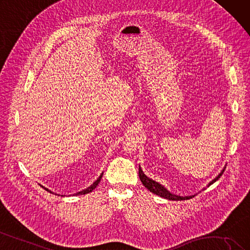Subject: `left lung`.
I'll return each mask as SVG.
<instances>
[{"mask_svg": "<svg viewBox=\"0 0 250 250\" xmlns=\"http://www.w3.org/2000/svg\"><path fill=\"white\" fill-rule=\"evenodd\" d=\"M225 168H226V167H224V169H225ZM224 169L222 170L212 181L209 182L207 186H210L211 184L214 183L215 181L219 180L221 175L223 174ZM139 177H140V180H141V182H142V184H143V185L147 188L148 190H149V191L152 192V193H154V194L160 195L161 198H164V199H167V200H171V201H183V200H188V199H191L192 197H194V195H188V197H182V195H177V194L171 193L169 190H167L163 185H161L160 183H158V182L153 181V180L150 179V178H148L147 175L143 172V170H142L141 166L139 167Z\"/></svg>", "mask_w": 250, "mask_h": 250, "instance_id": "left-lung-1", "label": "left lung"}]
</instances>
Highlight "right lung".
I'll return each mask as SVG.
<instances>
[{
  "instance_id": "1",
  "label": "right lung",
  "mask_w": 250,
  "mask_h": 250,
  "mask_svg": "<svg viewBox=\"0 0 250 250\" xmlns=\"http://www.w3.org/2000/svg\"><path fill=\"white\" fill-rule=\"evenodd\" d=\"M102 177H103V172L100 174V177H99V178H98V179H97L96 181H94V182H93V183H92V184H91V185H90L89 187H87V188H86V189H83L82 191H79V192H77V193H76V195H79V194H86V193H89V192H91V191H92V190L94 189V188H96V187H97V186L99 185V183H100V181H101V179H102ZM41 186H42V185H41ZM42 187L44 188V189H45V190H47V191H48V192L52 193V192H51V190H49V189H48V188H45L44 186H42ZM61 197H63V195H61Z\"/></svg>"
}]
</instances>
